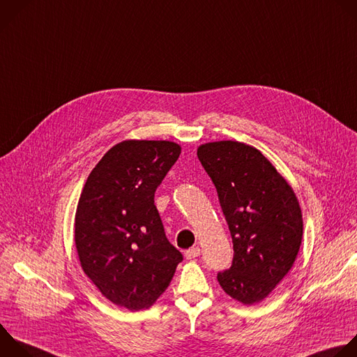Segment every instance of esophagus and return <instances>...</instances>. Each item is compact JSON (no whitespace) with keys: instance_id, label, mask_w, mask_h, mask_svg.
I'll use <instances>...</instances> for the list:
<instances>
[{"instance_id":"34e87169","label":"esophagus","mask_w":357,"mask_h":357,"mask_svg":"<svg viewBox=\"0 0 357 357\" xmlns=\"http://www.w3.org/2000/svg\"><path fill=\"white\" fill-rule=\"evenodd\" d=\"M199 255H200V248H199V247H193V248H190V250H188V251L185 252L186 259H195V258H197Z\"/></svg>"}]
</instances>
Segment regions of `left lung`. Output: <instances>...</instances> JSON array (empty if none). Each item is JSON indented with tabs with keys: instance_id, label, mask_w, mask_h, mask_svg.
I'll list each match as a JSON object with an SVG mask.
<instances>
[{
	"instance_id": "1",
	"label": "left lung",
	"mask_w": 357,
	"mask_h": 357,
	"mask_svg": "<svg viewBox=\"0 0 357 357\" xmlns=\"http://www.w3.org/2000/svg\"><path fill=\"white\" fill-rule=\"evenodd\" d=\"M228 224L234 258L218 272L221 289L252 305L268 297L291 269L303 238L297 196L272 162L240 142H214L197 149Z\"/></svg>"
}]
</instances>
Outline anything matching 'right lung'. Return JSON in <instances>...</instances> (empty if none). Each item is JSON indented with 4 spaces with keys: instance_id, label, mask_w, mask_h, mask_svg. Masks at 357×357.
<instances>
[{
    "instance_id": "obj_1",
    "label": "right lung",
    "mask_w": 357,
    "mask_h": 357,
    "mask_svg": "<svg viewBox=\"0 0 357 357\" xmlns=\"http://www.w3.org/2000/svg\"><path fill=\"white\" fill-rule=\"evenodd\" d=\"M181 154L165 140L113 146L89 174L75 211L84 273L113 304L149 308L169 286L182 254L167 240L154 193Z\"/></svg>"
}]
</instances>
